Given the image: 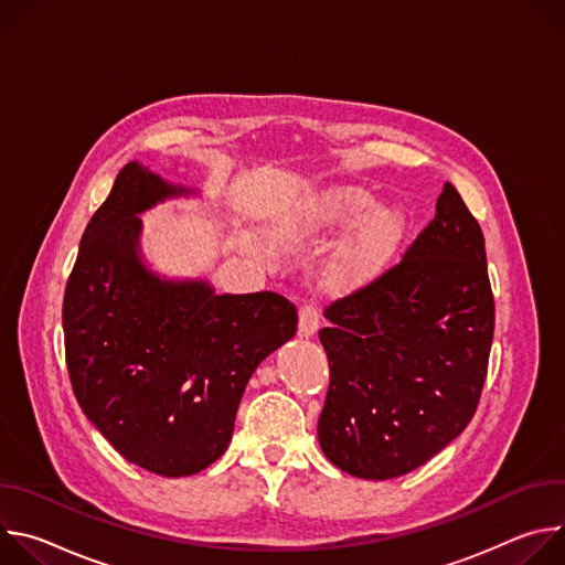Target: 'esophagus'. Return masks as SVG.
<instances>
[{
    "instance_id": "1",
    "label": "esophagus",
    "mask_w": 565,
    "mask_h": 565,
    "mask_svg": "<svg viewBox=\"0 0 565 565\" xmlns=\"http://www.w3.org/2000/svg\"><path fill=\"white\" fill-rule=\"evenodd\" d=\"M319 329V310L315 303H303L299 308V335L310 338Z\"/></svg>"
}]
</instances>
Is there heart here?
I'll return each mask as SVG.
<instances>
[{
  "instance_id": "1",
  "label": "heart",
  "mask_w": 565,
  "mask_h": 565,
  "mask_svg": "<svg viewBox=\"0 0 565 565\" xmlns=\"http://www.w3.org/2000/svg\"><path fill=\"white\" fill-rule=\"evenodd\" d=\"M373 207L375 199L366 190L331 188L303 205V216L324 225H349L364 218ZM405 232L407 216L402 210L382 207L372 212L358 234L338 253L331 268L333 281L351 284L371 277L395 253Z\"/></svg>"
}]
</instances>
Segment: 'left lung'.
<instances>
[{"instance_id":"8db88e82","label":"left lung","mask_w":565,"mask_h":565,"mask_svg":"<svg viewBox=\"0 0 565 565\" xmlns=\"http://www.w3.org/2000/svg\"><path fill=\"white\" fill-rule=\"evenodd\" d=\"M324 317L331 380L317 436L335 467L397 478L469 425L488 377L494 295L482 230L451 183L402 259Z\"/></svg>"}]
</instances>
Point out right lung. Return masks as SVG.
I'll use <instances>...</instances> for the list:
<instances>
[{
    "mask_svg": "<svg viewBox=\"0 0 565 565\" xmlns=\"http://www.w3.org/2000/svg\"><path fill=\"white\" fill-rule=\"evenodd\" d=\"M181 192L125 166L79 241L62 303L79 409L129 462L172 478L227 449L250 375L297 331L295 303L277 292L214 295L145 270L136 214Z\"/></svg>",
    "mask_w": 565,
    "mask_h": 565,
    "instance_id": "add662e5",
    "label": "right lung"
}]
</instances>
